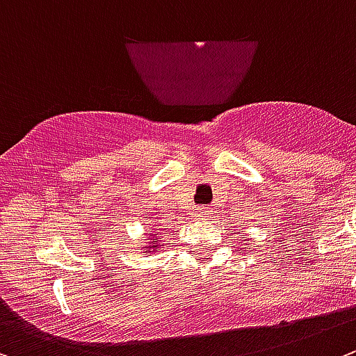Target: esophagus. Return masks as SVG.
<instances>
[{"instance_id":"1","label":"esophagus","mask_w":356,"mask_h":356,"mask_svg":"<svg viewBox=\"0 0 356 356\" xmlns=\"http://www.w3.org/2000/svg\"><path fill=\"white\" fill-rule=\"evenodd\" d=\"M209 215H211V209H209V208H201V213H199V216H202V218H208Z\"/></svg>"}]
</instances>
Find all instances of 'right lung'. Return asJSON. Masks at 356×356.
<instances>
[{"label": "right lung", "mask_w": 356, "mask_h": 356, "mask_svg": "<svg viewBox=\"0 0 356 356\" xmlns=\"http://www.w3.org/2000/svg\"><path fill=\"white\" fill-rule=\"evenodd\" d=\"M155 246H157V245H155ZM155 246H154V248H155ZM150 248H152V246H150Z\"/></svg>", "instance_id": "right-lung-1"}]
</instances>
